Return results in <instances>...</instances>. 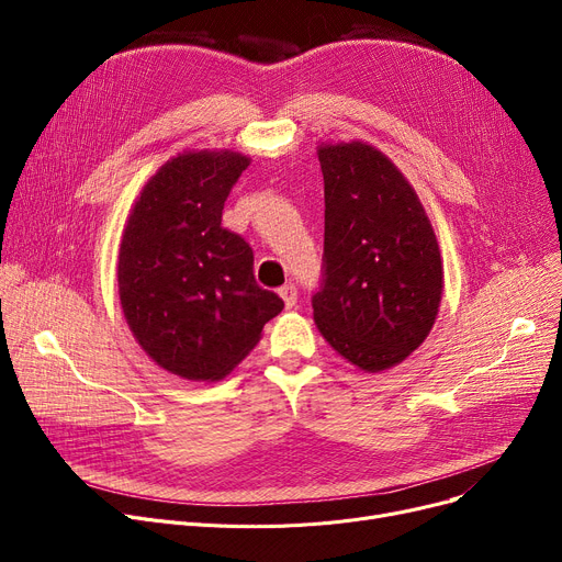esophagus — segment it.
Segmentation results:
<instances>
[{
  "instance_id": "obj_1",
  "label": "esophagus",
  "mask_w": 562,
  "mask_h": 562,
  "mask_svg": "<svg viewBox=\"0 0 562 562\" xmlns=\"http://www.w3.org/2000/svg\"><path fill=\"white\" fill-rule=\"evenodd\" d=\"M278 293H280L284 305H286L289 310L299 303V289H296V284H284V286L278 289Z\"/></svg>"
}]
</instances>
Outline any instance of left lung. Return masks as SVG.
<instances>
[{"mask_svg": "<svg viewBox=\"0 0 562 562\" xmlns=\"http://www.w3.org/2000/svg\"><path fill=\"white\" fill-rule=\"evenodd\" d=\"M323 280L312 296L326 341L378 373L417 350L437 318L445 269L415 189L373 145L321 143Z\"/></svg>", "mask_w": 562, "mask_h": 562, "instance_id": "obj_1", "label": "left lung"}]
</instances>
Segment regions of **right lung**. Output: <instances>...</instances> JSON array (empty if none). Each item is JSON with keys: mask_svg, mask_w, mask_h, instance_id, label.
<instances>
[{"mask_svg": "<svg viewBox=\"0 0 562 562\" xmlns=\"http://www.w3.org/2000/svg\"><path fill=\"white\" fill-rule=\"evenodd\" d=\"M250 166L239 153H182L143 187L117 255L127 326L161 369L195 382L225 378L284 307L252 273V248L221 225Z\"/></svg>", "mask_w": 562, "mask_h": 562, "instance_id": "add662e5", "label": "right lung"}]
</instances>
